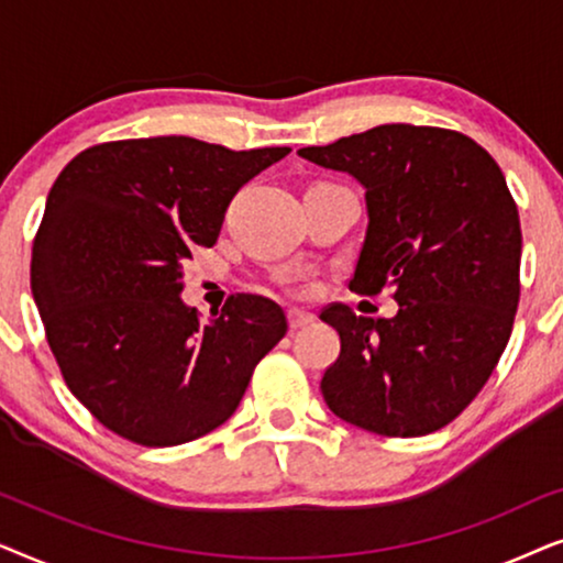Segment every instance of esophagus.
I'll return each instance as SVG.
<instances>
[{
	"label": "esophagus",
	"mask_w": 563,
	"mask_h": 563,
	"mask_svg": "<svg viewBox=\"0 0 563 563\" xmlns=\"http://www.w3.org/2000/svg\"><path fill=\"white\" fill-rule=\"evenodd\" d=\"M287 320H289V328L291 330H299V328L310 325V322L314 320V314L307 312V310H297V307H291V310L287 312Z\"/></svg>",
	"instance_id": "esophagus-1"
}]
</instances>
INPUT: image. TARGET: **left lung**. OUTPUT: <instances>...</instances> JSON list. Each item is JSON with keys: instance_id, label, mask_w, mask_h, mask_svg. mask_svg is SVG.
<instances>
[{"instance_id": "1", "label": "left lung", "mask_w": 563, "mask_h": 563, "mask_svg": "<svg viewBox=\"0 0 563 563\" xmlns=\"http://www.w3.org/2000/svg\"><path fill=\"white\" fill-rule=\"evenodd\" d=\"M366 189L368 225L349 287L391 289L395 318L330 305L341 335L322 376L333 415L389 438L449 426L495 372L520 299V218L495 158L443 128L379 125L299 148Z\"/></svg>"}]
</instances>
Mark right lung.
<instances>
[{
	"label": "right lung",
	"instance_id": "right-lung-1",
	"mask_svg": "<svg viewBox=\"0 0 563 563\" xmlns=\"http://www.w3.org/2000/svg\"><path fill=\"white\" fill-rule=\"evenodd\" d=\"M287 153L137 137L91 145L58 174L30 289L68 389L112 433L153 449L207 435L287 333L266 297H230L210 322L179 297L184 261L214 245L238 189Z\"/></svg>",
	"mask_w": 563,
	"mask_h": 563
}]
</instances>
